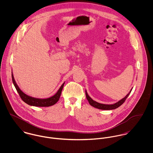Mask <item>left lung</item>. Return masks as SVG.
<instances>
[{"mask_svg":"<svg viewBox=\"0 0 153 153\" xmlns=\"http://www.w3.org/2000/svg\"><path fill=\"white\" fill-rule=\"evenodd\" d=\"M132 91V89L130 90V91L128 92V94L124 97L123 98V99H121V100L118 101L117 102L115 103V104H101V103H99L94 100H93L88 94L87 91H85V94H86V97H87V99L89 104L96 108H98V109H102V110H111V109H114L117 108L118 107H119L120 106H121L123 103L124 102L126 101V100L127 99V98L128 97V95H130V92Z\"/></svg>","mask_w":153,"mask_h":153,"instance_id":"8db88e82","label":"left lung"}]
</instances>
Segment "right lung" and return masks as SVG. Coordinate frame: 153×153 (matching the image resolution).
Returning a JSON list of instances; mask_svg holds the SVG:
<instances>
[{
  "mask_svg": "<svg viewBox=\"0 0 153 153\" xmlns=\"http://www.w3.org/2000/svg\"><path fill=\"white\" fill-rule=\"evenodd\" d=\"M12 78L13 84L16 89L17 90L18 94H19V96L21 97L22 100L27 104L31 106H35V107H50L55 104L59 100L62 90L63 89L64 84H65V82H64L54 95L47 98H34L29 95H27V94H25L22 91L15 80L12 71Z\"/></svg>",
  "mask_w": 153,
  "mask_h": 153,
  "instance_id": "1",
  "label": "right lung"
}]
</instances>
